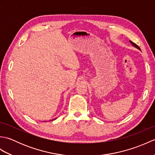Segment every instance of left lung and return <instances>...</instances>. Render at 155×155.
Wrapping results in <instances>:
<instances>
[{"instance_id":"1","label":"left lung","mask_w":155,"mask_h":155,"mask_svg":"<svg viewBox=\"0 0 155 155\" xmlns=\"http://www.w3.org/2000/svg\"><path fill=\"white\" fill-rule=\"evenodd\" d=\"M129 42H130V43H131V45H132L133 46H134V47H136L137 48H138V49H139V50L140 51V48H139V46H138V45H137L135 43H134V42H132V41H129Z\"/></svg>"}]
</instances>
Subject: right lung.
Segmentation results:
<instances>
[{
	"label": "right lung",
	"instance_id": "1",
	"mask_svg": "<svg viewBox=\"0 0 155 155\" xmlns=\"http://www.w3.org/2000/svg\"><path fill=\"white\" fill-rule=\"evenodd\" d=\"M56 118H54V119H52V120H55V119H56Z\"/></svg>",
	"mask_w": 155,
	"mask_h": 155
}]
</instances>
